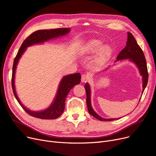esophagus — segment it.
<instances>
[{
    "label": "esophagus",
    "instance_id": "obj_1",
    "mask_svg": "<svg viewBox=\"0 0 156 156\" xmlns=\"http://www.w3.org/2000/svg\"><path fill=\"white\" fill-rule=\"evenodd\" d=\"M89 79V74H83L82 75V82H86L87 81H88V80Z\"/></svg>",
    "mask_w": 156,
    "mask_h": 156
}]
</instances>
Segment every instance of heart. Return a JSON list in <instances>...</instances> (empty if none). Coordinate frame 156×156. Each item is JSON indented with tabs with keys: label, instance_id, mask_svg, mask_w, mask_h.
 <instances>
[{
	"label": "heart",
	"instance_id": "obj_1",
	"mask_svg": "<svg viewBox=\"0 0 156 156\" xmlns=\"http://www.w3.org/2000/svg\"><path fill=\"white\" fill-rule=\"evenodd\" d=\"M102 47V42L100 40H92L85 48L84 53H94L100 51ZM112 50L109 46L104 47L100 50L96 59V63L98 65H103L111 56Z\"/></svg>",
	"mask_w": 156,
	"mask_h": 156
}]
</instances>
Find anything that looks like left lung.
I'll use <instances>...</instances> for the list:
<instances>
[{
    "label": "left lung",
    "mask_w": 156,
    "mask_h": 156,
    "mask_svg": "<svg viewBox=\"0 0 156 156\" xmlns=\"http://www.w3.org/2000/svg\"><path fill=\"white\" fill-rule=\"evenodd\" d=\"M124 59H129L132 62H134L137 65V66L138 67L140 71V74L143 76V92L146 86H147L148 80V73L147 69V62H146L144 54L141 48L139 47V45L137 43V41L133 36V35L130 32H128V40L126 43V46L120 52L117 57V61ZM85 91H86V102L89 113L93 115L94 117L101 120V121H103V120L104 121H112V120H115V119H107L102 118L95 113L91 105V91H90L89 85L87 83L85 85Z\"/></svg>",
    "instance_id": "left-lung-1"
}]
</instances>
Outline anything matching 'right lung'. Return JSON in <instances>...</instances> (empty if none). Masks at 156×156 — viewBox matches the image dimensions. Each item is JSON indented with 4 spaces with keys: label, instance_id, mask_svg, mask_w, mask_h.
<instances>
[{
    "label": "right lung",
    "instance_id": "add662e5",
    "mask_svg": "<svg viewBox=\"0 0 156 156\" xmlns=\"http://www.w3.org/2000/svg\"><path fill=\"white\" fill-rule=\"evenodd\" d=\"M69 28H62L51 30H39L33 32L28 37L25 39L21 47H20L16 58L14 59L12 77V86L14 96L16 98L18 102L21 105V107L24 111L32 117L42 119H55L59 117L64 111L65 99H66L70 90L75 85H77L80 83V81H81V80H80L81 79V74L80 73H75L64 76L59 83L56 98H55L53 104L48 109L44 110V111L39 112H31L25 108L21 103V102L19 101V98L17 97L16 93V90H15V73H16V66L19 62V59L21 58L23 53L25 51V49H26L27 47L30 46V45L34 44L43 43L52 38L63 36V35L69 33Z\"/></svg>",
    "mask_w": 156,
    "mask_h": 156
}]
</instances>
